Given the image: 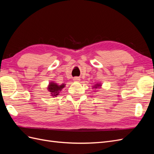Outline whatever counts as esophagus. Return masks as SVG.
Here are the masks:
<instances>
[{"instance_id": "34e87169", "label": "esophagus", "mask_w": 154, "mask_h": 154, "mask_svg": "<svg viewBox=\"0 0 154 154\" xmlns=\"http://www.w3.org/2000/svg\"><path fill=\"white\" fill-rule=\"evenodd\" d=\"M74 81H76V82H79L80 80V78H78V77H75V78H74Z\"/></svg>"}]
</instances>
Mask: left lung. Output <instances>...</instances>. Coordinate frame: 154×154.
I'll return each instance as SVG.
<instances>
[{"instance_id":"left-lung-1","label":"left lung","mask_w":154,"mask_h":154,"mask_svg":"<svg viewBox=\"0 0 154 154\" xmlns=\"http://www.w3.org/2000/svg\"><path fill=\"white\" fill-rule=\"evenodd\" d=\"M101 85H100V84H96V85H94V87H93V88H98V87H101Z\"/></svg>"}]
</instances>
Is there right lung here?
I'll return each mask as SVG.
<instances>
[{
	"label": "right lung",
	"mask_w": 154,
	"mask_h": 154,
	"mask_svg": "<svg viewBox=\"0 0 154 154\" xmlns=\"http://www.w3.org/2000/svg\"><path fill=\"white\" fill-rule=\"evenodd\" d=\"M65 87V83H63V84L58 85L57 83H55L54 82H51L49 83V85L48 86V89L51 92L50 94L51 96H57L60 93V91H61L63 88Z\"/></svg>",
	"instance_id": "obj_1"
}]
</instances>
